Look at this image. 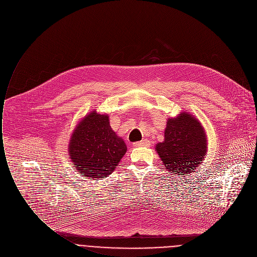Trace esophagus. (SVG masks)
<instances>
[{
  "label": "esophagus",
  "instance_id": "34e87169",
  "mask_svg": "<svg viewBox=\"0 0 257 257\" xmlns=\"http://www.w3.org/2000/svg\"><path fill=\"white\" fill-rule=\"evenodd\" d=\"M134 146L135 147H151V142L148 139H144L143 141L136 143Z\"/></svg>",
  "mask_w": 257,
  "mask_h": 257
}]
</instances>
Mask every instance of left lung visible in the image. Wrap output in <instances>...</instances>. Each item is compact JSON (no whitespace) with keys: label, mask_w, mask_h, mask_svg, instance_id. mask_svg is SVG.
<instances>
[{"label":"left lung","mask_w":257,"mask_h":257,"mask_svg":"<svg viewBox=\"0 0 257 257\" xmlns=\"http://www.w3.org/2000/svg\"><path fill=\"white\" fill-rule=\"evenodd\" d=\"M207 147V136L199 119L188 111H181L168 118L165 140L155 149L166 171L185 176L202 164Z\"/></svg>","instance_id":"left-lung-1"}]
</instances>
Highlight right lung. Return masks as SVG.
Masks as SVG:
<instances>
[{"instance_id": "add662e5", "label": "right lung", "mask_w": 257, "mask_h": 257, "mask_svg": "<svg viewBox=\"0 0 257 257\" xmlns=\"http://www.w3.org/2000/svg\"><path fill=\"white\" fill-rule=\"evenodd\" d=\"M126 150L122 138L110 127L108 114L93 109L76 125L68 153L75 171L96 179L114 171Z\"/></svg>"}]
</instances>
